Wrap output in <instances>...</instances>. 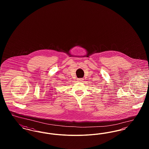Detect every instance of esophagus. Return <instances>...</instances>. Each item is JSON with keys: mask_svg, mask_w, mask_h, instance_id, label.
Instances as JSON below:
<instances>
[{"mask_svg": "<svg viewBox=\"0 0 149 149\" xmlns=\"http://www.w3.org/2000/svg\"><path fill=\"white\" fill-rule=\"evenodd\" d=\"M83 80H84V79L83 78H79L78 79V81L79 82H82V81H83Z\"/></svg>", "mask_w": 149, "mask_h": 149, "instance_id": "1", "label": "esophagus"}]
</instances>
